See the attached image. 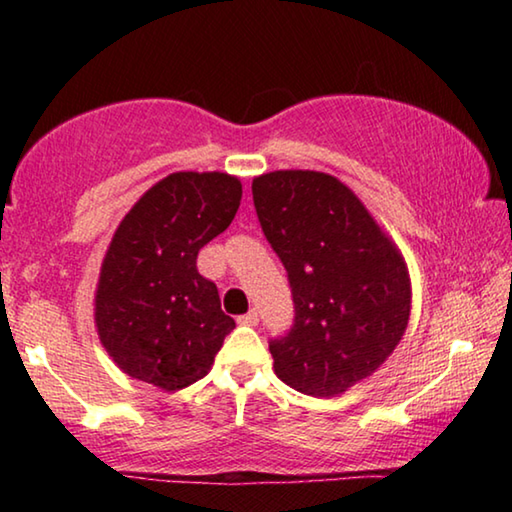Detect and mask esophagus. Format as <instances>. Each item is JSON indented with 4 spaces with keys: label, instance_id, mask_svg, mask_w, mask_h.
<instances>
[{
    "label": "esophagus",
    "instance_id": "obj_1",
    "mask_svg": "<svg viewBox=\"0 0 512 512\" xmlns=\"http://www.w3.org/2000/svg\"><path fill=\"white\" fill-rule=\"evenodd\" d=\"M237 324H242V326H256V324H258V312H256V310H249L247 314H242V317L237 319Z\"/></svg>",
    "mask_w": 512,
    "mask_h": 512
}]
</instances>
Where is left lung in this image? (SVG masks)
<instances>
[{
    "label": "left lung",
    "mask_w": 512,
    "mask_h": 512,
    "mask_svg": "<svg viewBox=\"0 0 512 512\" xmlns=\"http://www.w3.org/2000/svg\"><path fill=\"white\" fill-rule=\"evenodd\" d=\"M251 191L296 305L291 331L270 342L275 375L307 396L345 394L389 359L408 328V263L333 174L277 170L254 177Z\"/></svg>",
    "instance_id": "8db88e82"
}]
</instances>
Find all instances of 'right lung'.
<instances>
[{"label": "right lung", "instance_id": "1", "mask_svg": "<svg viewBox=\"0 0 512 512\" xmlns=\"http://www.w3.org/2000/svg\"><path fill=\"white\" fill-rule=\"evenodd\" d=\"M240 200L233 174L174 172L118 223L97 279L95 328L132 380L179 391L212 370L235 321L195 261L230 226Z\"/></svg>", "mask_w": 512, "mask_h": 512}]
</instances>
